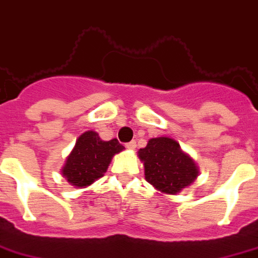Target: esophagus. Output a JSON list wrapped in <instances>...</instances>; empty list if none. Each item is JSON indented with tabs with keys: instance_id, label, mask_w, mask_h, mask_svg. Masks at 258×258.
Returning <instances> with one entry per match:
<instances>
[{
	"instance_id": "obj_1",
	"label": "esophagus",
	"mask_w": 258,
	"mask_h": 258,
	"mask_svg": "<svg viewBox=\"0 0 258 258\" xmlns=\"http://www.w3.org/2000/svg\"><path fill=\"white\" fill-rule=\"evenodd\" d=\"M125 146H127L128 149H133V150H134V149L137 148V142H135V141H131V142H128Z\"/></svg>"
}]
</instances>
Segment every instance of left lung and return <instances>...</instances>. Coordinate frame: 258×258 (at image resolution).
<instances>
[{
  "label": "left lung",
  "mask_w": 258,
  "mask_h": 258,
  "mask_svg": "<svg viewBox=\"0 0 258 258\" xmlns=\"http://www.w3.org/2000/svg\"><path fill=\"white\" fill-rule=\"evenodd\" d=\"M144 161L145 179L164 194H177L198 176V168L188 154L172 138L149 139L146 148L139 149Z\"/></svg>",
  "instance_id": "8db88e82"
}]
</instances>
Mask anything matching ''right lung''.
Instances as JSON below:
<instances>
[{
    "mask_svg": "<svg viewBox=\"0 0 258 258\" xmlns=\"http://www.w3.org/2000/svg\"><path fill=\"white\" fill-rule=\"evenodd\" d=\"M123 149L117 139L102 141L95 131H86L76 141L61 173L75 187L90 186L104 176L112 157Z\"/></svg>",
    "mask_w": 258,
    "mask_h": 258,
    "instance_id": "right-lung-1",
    "label": "right lung"
}]
</instances>
